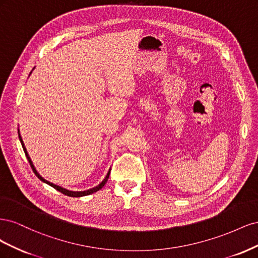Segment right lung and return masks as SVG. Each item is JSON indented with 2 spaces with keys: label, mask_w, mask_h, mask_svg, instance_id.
Returning a JSON list of instances; mask_svg holds the SVG:
<instances>
[{
  "label": "right lung",
  "mask_w": 258,
  "mask_h": 258,
  "mask_svg": "<svg viewBox=\"0 0 258 258\" xmlns=\"http://www.w3.org/2000/svg\"><path fill=\"white\" fill-rule=\"evenodd\" d=\"M18 135H19V140H20L21 145H22V148H23V152H25V154H26V156H27V158H28V160H29L30 166H31V168H32V170H33V172L35 173V175H36L38 178H40L42 182H44V183H46V184H48L49 186L53 187L54 189H57L58 191H60V192H62V194H63V195H66V196H70V197H83V196H87V195H90V194H93V192H96V191L100 190V189L102 188V187L105 185V183L107 182L108 176H110V173H111V169L108 170V172H107L106 176L104 177L103 181L101 182V183H100L98 186L93 187V188H91V189H88V190H84V191H72V190H68V189L63 188V187H61V186H58V185H56V184H52V183L48 182L47 179H45L44 177H42L40 174H38V172H37V171H36V169L34 168L33 162H32V160H31L30 156H29V154H28V152H27V148H26L25 144H23V141H22V139H21V136H20V134H19V130H18Z\"/></svg>",
  "instance_id": "1"
}]
</instances>
